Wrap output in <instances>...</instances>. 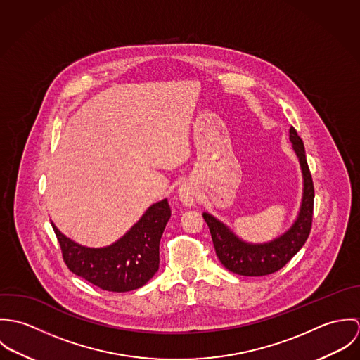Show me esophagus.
Instances as JSON below:
<instances>
[{"label": "esophagus", "mask_w": 360, "mask_h": 360, "mask_svg": "<svg viewBox=\"0 0 360 360\" xmlns=\"http://www.w3.org/2000/svg\"><path fill=\"white\" fill-rule=\"evenodd\" d=\"M179 195L180 201L186 206L194 205V202L197 201V193L190 184H183L179 190Z\"/></svg>", "instance_id": "esophagus-1"}]
</instances>
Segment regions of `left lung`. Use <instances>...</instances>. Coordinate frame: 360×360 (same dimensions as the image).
Returning <instances> with one entry per match:
<instances>
[{"instance_id":"left-lung-1","label":"left lung","mask_w":360,"mask_h":360,"mask_svg":"<svg viewBox=\"0 0 360 360\" xmlns=\"http://www.w3.org/2000/svg\"><path fill=\"white\" fill-rule=\"evenodd\" d=\"M290 140L300 159L304 176L302 204L294 224L280 237L264 244H251L238 238L226 224L204 212L210 230L213 247L221 264L240 276H266L280 270L304 247L311 229L314 188L309 170L302 139L294 127L290 129Z\"/></svg>"}]
</instances>
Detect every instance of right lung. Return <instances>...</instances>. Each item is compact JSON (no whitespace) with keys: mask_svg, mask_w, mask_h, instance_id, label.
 Listing matches in <instances>:
<instances>
[{"mask_svg":"<svg viewBox=\"0 0 360 360\" xmlns=\"http://www.w3.org/2000/svg\"><path fill=\"white\" fill-rule=\"evenodd\" d=\"M170 214L167 200L156 202L120 240L103 248L79 245L51 224L72 273L103 291L126 292L143 287L158 271L159 243Z\"/></svg>","mask_w":360,"mask_h":360,"instance_id":"1","label":"right lung"}]
</instances>
